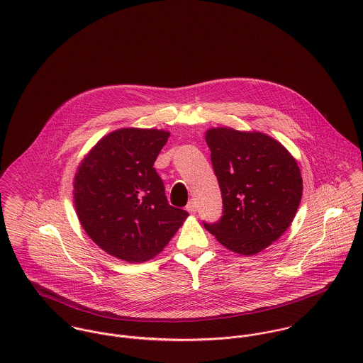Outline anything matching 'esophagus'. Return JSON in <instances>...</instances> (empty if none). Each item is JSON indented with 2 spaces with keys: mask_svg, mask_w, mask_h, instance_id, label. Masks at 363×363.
Here are the masks:
<instances>
[{
  "mask_svg": "<svg viewBox=\"0 0 363 363\" xmlns=\"http://www.w3.org/2000/svg\"><path fill=\"white\" fill-rule=\"evenodd\" d=\"M186 209L190 212V213H196V211H197V207H196V203L191 200L189 204H187V207Z\"/></svg>",
  "mask_w": 363,
  "mask_h": 363,
  "instance_id": "esophagus-1",
  "label": "esophagus"
}]
</instances>
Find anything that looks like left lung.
Instances as JSON below:
<instances>
[{
	"label": "left lung",
	"instance_id": "1",
	"mask_svg": "<svg viewBox=\"0 0 363 363\" xmlns=\"http://www.w3.org/2000/svg\"><path fill=\"white\" fill-rule=\"evenodd\" d=\"M211 162L223 201L216 223H204L228 250L255 256L291 226L302 200L296 159L259 131L212 127L206 131Z\"/></svg>",
	"mask_w": 363,
	"mask_h": 363
}]
</instances>
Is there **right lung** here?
<instances>
[{
    "instance_id": "1",
    "label": "right lung",
    "mask_w": 363,
    "mask_h": 363,
    "mask_svg": "<svg viewBox=\"0 0 363 363\" xmlns=\"http://www.w3.org/2000/svg\"><path fill=\"white\" fill-rule=\"evenodd\" d=\"M170 133L125 127L102 137L79 162L74 206L86 235L111 257H156L189 213L169 206L154 163Z\"/></svg>"
}]
</instances>
